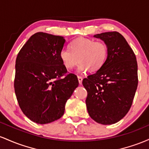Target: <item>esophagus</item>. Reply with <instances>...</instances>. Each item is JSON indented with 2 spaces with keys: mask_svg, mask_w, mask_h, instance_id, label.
I'll return each mask as SVG.
<instances>
[{
  "mask_svg": "<svg viewBox=\"0 0 149 149\" xmlns=\"http://www.w3.org/2000/svg\"><path fill=\"white\" fill-rule=\"evenodd\" d=\"M77 78H78V80H79V84H81V83H82V79H83V78L81 77H80V76H78Z\"/></svg>",
  "mask_w": 149,
  "mask_h": 149,
  "instance_id": "1",
  "label": "esophagus"
}]
</instances>
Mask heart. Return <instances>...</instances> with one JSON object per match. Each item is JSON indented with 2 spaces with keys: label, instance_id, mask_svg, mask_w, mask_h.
<instances>
[{
  "label": "heart",
  "instance_id": "heart-1",
  "mask_svg": "<svg viewBox=\"0 0 149 149\" xmlns=\"http://www.w3.org/2000/svg\"><path fill=\"white\" fill-rule=\"evenodd\" d=\"M108 48L104 41L79 37L69 43V48L60 51V58L65 68L72 70L79 62L77 70L83 73L88 70L96 72L101 70L108 58Z\"/></svg>",
  "mask_w": 149,
  "mask_h": 149
}]
</instances>
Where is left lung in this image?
Returning a JSON list of instances; mask_svg holds the SVG:
<instances>
[{"label":"left lung","instance_id":"left-lung-1","mask_svg":"<svg viewBox=\"0 0 149 149\" xmlns=\"http://www.w3.org/2000/svg\"><path fill=\"white\" fill-rule=\"evenodd\" d=\"M106 43L108 58L101 70L84 78L87 91L86 104L90 117L96 123H118L131 108L138 86L136 56L127 41L117 31L94 35Z\"/></svg>","mask_w":149,"mask_h":149}]
</instances>
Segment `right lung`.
Returning a JSON list of instances; mask_svg holds the SVG:
<instances>
[{
	"label": "right lung",
	"mask_w": 149,
	"mask_h": 149,
	"mask_svg": "<svg viewBox=\"0 0 149 149\" xmlns=\"http://www.w3.org/2000/svg\"><path fill=\"white\" fill-rule=\"evenodd\" d=\"M65 41L63 36L37 32L17 56V100L23 113L38 124L61 118L67 101L79 85L77 75L68 72L60 58Z\"/></svg>",
	"instance_id": "1"
}]
</instances>
